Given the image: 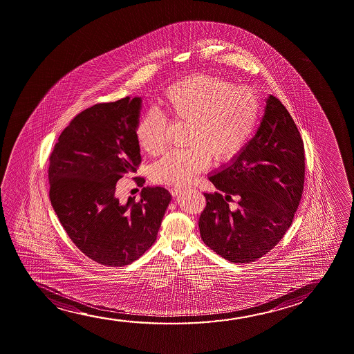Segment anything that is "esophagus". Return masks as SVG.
<instances>
[{
    "label": "esophagus",
    "instance_id": "34e87169",
    "mask_svg": "<svg viewBox=\"0 0 354 354\" xmlns=\"http://www.w3.org/2000/svg\"><path fill=\"white\" fill-rule=\"evenodd\" d=\"M180 190H183V187H180V185H174L172 187L169 192H171V194L174 195V196H177V195L180 194Z\"/></svg>",
    "mask_w": 354,
    "mask_h": 354
}]
</instances>
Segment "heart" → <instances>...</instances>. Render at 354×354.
<instances>
[{
    "label": "heart",
    "mask_w": 354,
    "mask_h": 354,
    "mask_svg": "<svg viewBox=\"0 0 354 354\" xmlns=\"http://www.w3.org/2000/svg\"><path fill=\"white\" fill-rule=\"evenodd\" d=\"M160 111L172 124H188L187 148L171 151L151 166L156 183L183 185L216 162L234 158L254 136L261 105L256 92L235 87L214 75H192L174 82L160 100ZM136 138L148 154L159 155L167 145L164 118L155 110L140 116Z\"/></svg>",
    "instance_id": "obj_1"
}]
</instances>
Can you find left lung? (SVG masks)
<instances>
[{"mask_svg":"<svg viewBox=\"0 0 354 354\" xmlns=\"http://www.w3.org/2000/svg\"><path fill=\"white\" fill-rule=\"evenodd\" d=\"M304 169L299 129L285 105L270 95L254 138L230 165L209 177L217 192L204 193L206 206L199 217L203 241L233 263L261 259L292 223L304 192ZM233 196L239 198L236 208L229 207Z\"/></svg>","mask_w":354,"mask_h":354,"instance_id":"left-lung-1","label":"left lung"}]
</instances>
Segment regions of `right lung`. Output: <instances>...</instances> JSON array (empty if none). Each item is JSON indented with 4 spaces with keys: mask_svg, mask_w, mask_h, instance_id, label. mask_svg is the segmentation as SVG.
<instances>
[{
    "mask_svg": "<svg viewBox=\"0 0 354 354\" xmlns=\"http://www.w3.org/2000/svg\"><path fill=\"white\" fill-rule=\"evenodd\" d=\"M140 100L98 103L76 115L50 155V204L66 234L97 263L122 267L156 240L171 194L145 187L140 199L116 198V182L140 167L135 127ZM143 187L145 178L135 177Z\"/></svg>",
    "mask_w": 354,
    "mask_h": 354,
    "instance_id": "1",
    "label": "right lung"
}]
</instances>
